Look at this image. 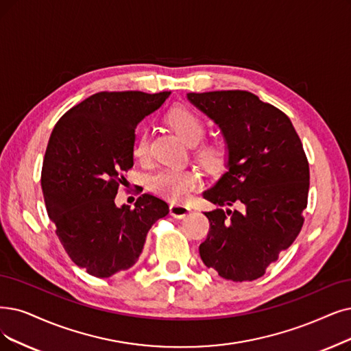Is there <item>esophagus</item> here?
<instances>
[{
	"label": "esophagus",
	"mask_w": 351,
	"mask_h": 351,
	"mask_svg": "<svg viewBox=\"0 0 351 351\" xmlns=\"http://www.w3.org/2000/svg\"><path fill=\"white\" fill-rule=\"evenodd\" d=\"M190 213V207L186 204L173 203L170 204V215L176 219H184Z\"/></svg>",
	"instance_id": "esophagus-1"
}]
</instances>
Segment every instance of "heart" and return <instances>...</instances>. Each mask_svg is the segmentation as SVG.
<instances>
[{
    "instance_id": "heart-1",
    "label": "heart",
    "mask_w": 351,
    "mask_h": 351,
    "mask_svg": "<svg viewBox=\"0 0 351 351\" xmlns=\"http://www.w3.org/2000/svg\"><path fill=\"white\" fill-rule=\"evenodd\" d=\"M165 122L184 139L195 145L204 136L203 119L187 106L177 105L167 110ZM136 160H145L149 154V135L147 130L138 132L132 147ZM193 156L206 170L216 173L221 170L228 158V151L221 143H202L193 149ZM202 186V176L193 168H162L149 178V190L171 202H184L191 191Z\"/></svg>"
}]
</instances>
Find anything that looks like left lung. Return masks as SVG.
<instances>
[{
    "label": "left lung",
    "mask_w": 351,
    "mask_h": 351,
    "mask_svg": "<svg viewBox=\"0 0 351 351\" xmlns=\"http://www.w3.org/2000/svg\"><path fill=\"white\" fill-rule=\"evenodd\" d=\"M226 138L228 171L203 193L220 206L206 212L207 268L234 282L254 281L288 249L304 224L310 165L291 119L246 90L187 93ZM223 205H236L223 210Z\"/></svg>",
    "instance_id": "obj_1"
}]
</instances>
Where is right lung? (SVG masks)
I'll list each match as a JSON object with an SVG mask.
<instances>
[{
  "instance_id": "obj_1",
  "label": "right lung",
  "mask_w": 351,
  "mask_h": 351,
  "mask_svg": "<svg viewBox=\"0 0 351 351\" xmlns=\"http://www.w3.org/2000/svg\"><path fill=\"white\" fill-rule=\"evenodd\" d=\"M170 92H99L70 108L51 131L41 168L47 215L66 254L97 278L134 266L168 204L143 194L135 207L115 206L123 173L134 165L138 122Z\"/></svg>"
}]
</instances>
